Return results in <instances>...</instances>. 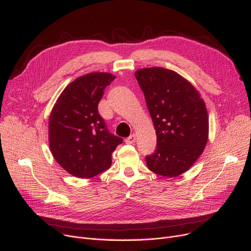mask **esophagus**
<instances>
[{
	"mask_svg": "<svg viewBox=\"0 0 251 251\" xmlns=\"http://www.w3.org/2000/svg\"><path fill=\"white\" fill-rule=\"evenodd\" d=\"M127 143H129V144H131V143H134L135 141H136V135L135 134H131L129 137H127L126 138V140H125Z\"/></svg>",
	"mask_w": 251,
	"mask_h": 251,
	"instance_id": "obj_1",
	"label": "esophagus"
}]
</instances>
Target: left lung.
I'll list each match as a JSON object with an SVG mask.
<instances>
[{
	"instance_id": "left-lung-1",
	"label": "left lung",
	"mask_w": 251,
	"mask_h": 251,
	"mask_svg": "<svg viewBox=\"0 0 251 251\" xmlns=\"http://www.w3.org/2000/svg\"><path fill=\"white\" fill-rule=\"evenodd\" d=\"M135 77L156 134V149L146 157L147 165L160 176L178 177L204 151L208 139L205 103L199 90L173 70L143 68Z\"/></svg>"
}]
</instances>
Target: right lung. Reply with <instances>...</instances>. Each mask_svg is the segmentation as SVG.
Wrapping results in <instances>:
<instances>
[{"instance_id":"add662e5","label":"right lung","mask_w":251,"mask_h":251,"mask_svg":"<svg viewBox=\"0 0 251 251\" xmlns=\"http://www.w3.org/2000/svg\"><path fill=\"white\" fill-rule=\"evenodd\" d=\"M115 76L94 72L65 87L49 120V144L57 163L78 178H92L108 170L112 152L123 139L109 132L98 105Z\"/></svg>"}]
</instances>
